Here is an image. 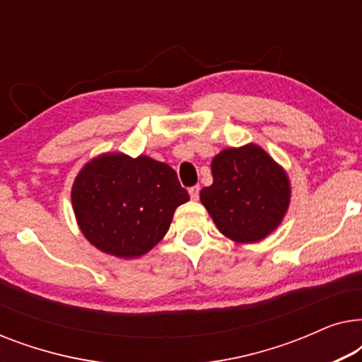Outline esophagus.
Segmentation results:
<instances>
[{"mask_svg": "<svg viewBox=\"0 0 362 362\" xmlns=\"http://www.w3.org/2000/svg\"><path fill=\"white\" fill-rule=\"evenodd\" d=\"M199 191H201L199 186H192V187H189V196H191L192 201H196L197 197H199Z\"/></svg>", "mask_w": 362, "mask_h": 362, "instance_id": "1", "label": "esophagus"}]
</instances>
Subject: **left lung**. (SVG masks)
<instances>
[{
	"mask_svg": "<svg viewBox=\"0 0 362 362\" xmlns=\"http://www.w3.org/2000/svg\"><path fill=\"white\" fill-rule=\"evenodd\" d=\"M214 182L201 202L222 234L239 244L259 242L280 226L290 204L284 168L260 146L227 148L211 163Z\"/></svg>",
	"mask_w": 362,
	"mask_h": 362,
	"instance_id": "1",
	"label": "left lung"
}]
</instances>
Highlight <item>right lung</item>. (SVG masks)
Returning a JSON list of instances; mask_svg holds the SVG:
<instances>
[{"instance_id":"1","label":"right lung","mask_w":362,"mask_h":362,"mask_svg":"<svg viewBox=\"0 0 362 362\" xmlns=\"http://www.w3.org/2000/svg\"><path fill=\"white\" fill-rule=\"evenodd\" d=\"M72 207L82 234L118 259L145 255L170 229L176 207L189 201L166 163L105 153L78 171Z\"/></svg>"}]
</instances>
